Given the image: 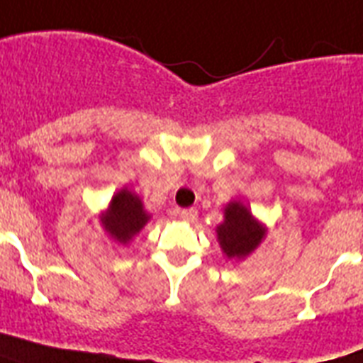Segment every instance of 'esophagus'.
<instances>
[{
  "instance_id": "34e87169",
  "label": "esophagus",
  "mask_w": 363,
  "mask_h": 363,
  "mask_svg": "<svg viewBox=\"0 0 363 363\" xmlns=\"http://www.w3.org/2000/svg\"><path fill=\"white\" fill-rule=\"evenodd\" d=\"M181 218L182 220H186V222H196L198 220V211L194 209H182L181 211Z\"/></svg>"
}]
</instances>
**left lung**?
<instances>
[{"label":"left lung","mask_w":363,"mask_h":363,"mask_svg":"<svg viewBox=\"0 0 363 363\" xmlns=\"http://www.w3.org/2000/svg\"><path fill=\"white\" fill-rule=\"evenodd\" d=\"M216 241L230 259H245L262 245L267 226L252 215L248 205L233 199L224 207V220L216 226Z\"/></svg>","instance_id":"8db88e82"}]
</instances>
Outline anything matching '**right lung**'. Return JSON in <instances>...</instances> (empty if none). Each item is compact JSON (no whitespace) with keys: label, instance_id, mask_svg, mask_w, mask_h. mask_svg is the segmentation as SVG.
<instances>
[{"label":"right lung","instance_id":"right-lung-1","mask_svg":"<svg viewBox=\"0 0 363 363\" xmlns=\"http://www.w3.org/2000/svg\"><path fill=\"white\" fill-rule=\"evenodd\" d=\"M150 216L152 215L145 209L143 199L128 186H122L111 198L109 205L99 213V224L111 241L125 247L147 226Z\"/></svg>","mask_w":363,"mask_h":363}]
</instances>
